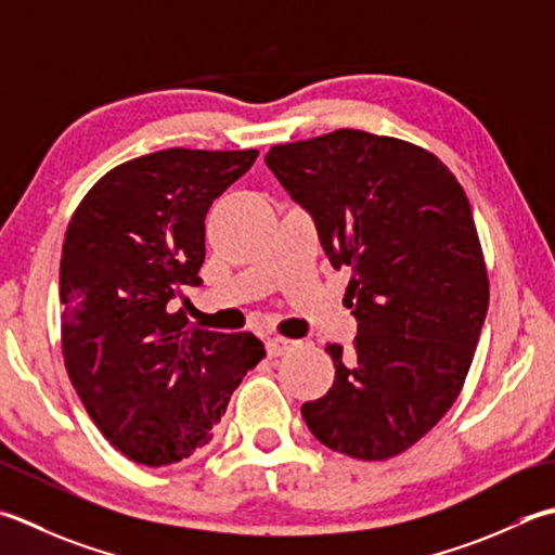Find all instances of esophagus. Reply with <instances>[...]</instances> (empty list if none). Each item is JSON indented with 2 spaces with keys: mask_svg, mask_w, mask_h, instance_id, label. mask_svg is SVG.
<instances>
[{
  "mask_svg": "<svg viewBox=\"0 0 555 555\" xmlns=\"http://www.w3.org/2000/svg\"><path fill=\"white\" fill-rule=\"evenodd\" d=\"M293 349H296V341L281 339V336H274V339L267 341V356L269 358H279V356H284V353H288Z\"/></svg>",
  "mask_w": 555,
  "mask_h": 555,
  "instance_id": "34e87169",
  "label": "esophagus"
}]
</instances>
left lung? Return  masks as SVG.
<instances>
[{
  "label": "left lung",
  "instance_id": "1",
  "mask_svg": "<svg viewBox=\"0 0 555 555\" xmlns=\"http://www.w3.org/2000/svg\"><path fill=\"white\" fill-rule=\"evenodd\" d=\"M318 228L358 322L353 349L327 344L336 377L300 409L330 450L377 462L448 414L488 312L472 206L444 163L409 141L336 129L264 156Z\"/></svg>",
  "mask_w": 555,
  "mask_h": 555
}]
</instances>
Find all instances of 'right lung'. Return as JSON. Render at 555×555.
<instances>
[{
    "label": "right lung",
    "mask_w": 555,
    "mask_h": 555,
    "mask_svg": "<svg viewBox=\"0 0 555 555\" xmlns=\"http://www.w3.org/2000/svg\"><path fill=\"white\" fill-rule=\"evenodd\" d=\"M257 156L156 151L105 172L72 216L60 262L64 365L95 426L132 462L166 466L204 448L264 358L255 334L206 332L170 310L182 286L202 284L211 202Z\"/></svg>",
    "instance_id": "add662e5"
}]
</instances>
